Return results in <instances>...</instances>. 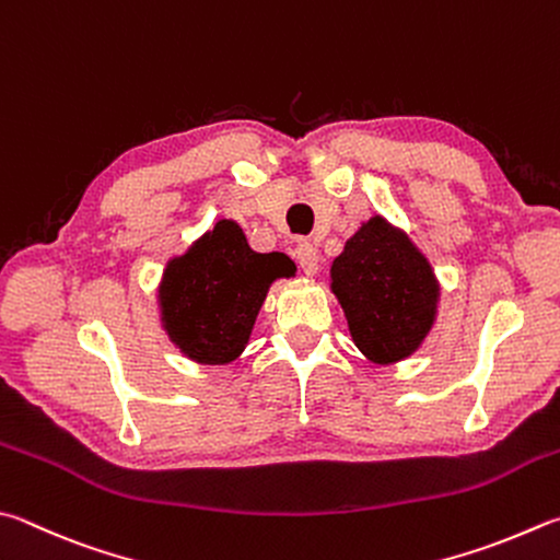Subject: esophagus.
<instances>
[{
	"label": "esophagus",
	"mask_w": 560,
	"mask_h": 560,
	"mask_svg": "<svg viewBox=\"0 0 560 560\" xmlns=\"http://www.w3.org/2000/svg\"><path fill=\"white\" fill-rule=\"evenodd\" d=\"M293 254H296L299 267L303 269V273H306V277H315V273H318V269H320L318 252H315L313 245H308V242H299L296 252H293Z\"/></svg>",
	"instance_id": "obj_1"
}]
</instances>
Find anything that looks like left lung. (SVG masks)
Instances as JSON below:
<instances>
[{
  "mask_svg": "<svg viewBox=\"0 0 560 560\" xmlns=\"http://www.w3.org/2000/svg\"><path fill=\"white\" fill-rule=\"evenodd\" d=\"M330 291L352 342L374 364L409 360L439 318L441 281L401 228L374 212L330 264Z\"/></svg>",
  "mask_w": 560,
  "mask_h": 560,
  "instance_id": "left-lung-1",
  "label": "left lung"
}]
</instances>
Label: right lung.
Segmentation results:
<instances>
[{"label":"right lung","instance_id":"add662e5","mask_svg":"<svg viewBox=\"0 0 560 560\" xmlns=\"http://www.w3.org/2000/svg\"><path fill=\"white\" fill-rule=\"evenodd\" d=\"M289 277L287 254L254 252L240 225L220 220L166 261L156 289L161 328L183 358L212 368L235 362L271 283Z\"/></svg>","mask_w":560,"mask_h":560}]
</instances>
